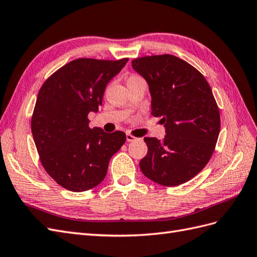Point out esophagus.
<instances>
[{
	"instance_id": "1",
	"label": "esophagus",
	"mask_w": 257,
	"mask_h": 257,
	"mask_svg": "<svg viewBox=\"0 0 257 257\" xmlns=\"http://www.w3.org/2000/svg\"><path fill=\"white\" fill-rule=\"evenodd\" d=\"M126 141L130 143V142H134V141H137V138L133 135L131 134H126Z\"/></svg>"
}]
</instances>
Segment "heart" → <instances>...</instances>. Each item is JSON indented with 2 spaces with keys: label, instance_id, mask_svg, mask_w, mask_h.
<instances>
[{
  "label": "heart",
  "instance_id": "heart-1",
  "mask_svg": "<svg viewBox=\"0 0 257 257\" xmlns=\"http://www.w3.org/2000/svg\"><path fill=\"white\" fill-rule=\"evenodd\" d=\"M138 79H142L141 77H138V76H136V75H133V76H131L130 78H128V80H127V82H131V81H134V80H138Z\"/></svg>",
  "mask_w": 257,
  "mask_h": 257
}]
</instances>
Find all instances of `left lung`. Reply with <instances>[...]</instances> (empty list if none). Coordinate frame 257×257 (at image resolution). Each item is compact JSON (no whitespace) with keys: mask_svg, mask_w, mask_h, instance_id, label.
<instances>
[{"mask_svg":"<svg viewBox=\"0 0 257 257\" xmlns=\"http://www.w3.org/2000/svg\"><path fill=\"white\" fill-rule=\"evenodd\" d=\"M151 94V114L160 116L165 137H145L143 174L165 186L191 180L211 159L220 133V112L211 88L195 67L172 54L132 61Z\"/></svg>","mask_w":257,"mask_h":257,"instance_id":"1","label":"left lung"}]
</instances>
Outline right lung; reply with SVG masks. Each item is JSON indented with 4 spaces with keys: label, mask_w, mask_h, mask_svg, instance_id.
Here are the masks:
<instances>
[{
    "label": "right lung",
    "mask_w": 257,
    "mask_h": 257,
    "mask_svg": "<svg viewBox=\"0 0 257 257\" xmlns=\"http://www.w3.org/2000/svg\"><path fill=\"white\" fill-rule=\"evenodd\" d=\"M128 59H77L62 66L38 92L31 128L42 165L58 184L73 192L88 191L106 177L112 155L126 135L89 127V112H97L107 83Z\"/></svg>",
    "instance_id": "add662e5"
}]
</instances>
